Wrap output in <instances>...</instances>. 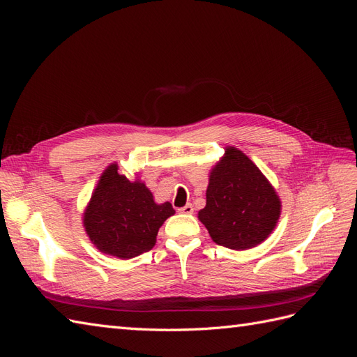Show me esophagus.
Masks as SVG:
<instances>
[{
    "label": "esophagus",
    "instance_id": "1",
    "mask_svg": "<svg viewBox=\"0 0 357 357\" xmlns=\"http://www.w3.org/2000/svg\"><path fill=\"white\" fill-rule=\"evenodd\" d=\"M178 211H180V213H183V214H192V213H193V207H192V204H186L185 207L178 208Z\"/></svg>",
    "mask_w": 357,
    "mask_h": 357
}]
</instances>
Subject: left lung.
Returning a JSON list of instances; mask_svg holds the SVG:
<instances>
[{
  "mask_svg": "<svg viewBox=\"0 0 357 357\" xmlns=\"http://www.w3.org/2000/svg\"><path fill=\"white\" fill-rule=\"evenodd\" d=\"M207 202L198 211L211 240L232 250L264 243L282 214V201L255 162L234 146L210 169Z\"/></svg>",
  "mask_w": 357,
  "mask_h": 357,
  "instance_id": "obj_1",
  "label": "left lung"
}]
</instances>
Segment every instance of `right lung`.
<instances>
[{"label": "right lung", "mask_w": 357, "mask_h": 357, "mask_svg": "<svg viewBox=\"0 0 357 357\" xmlns=\"http://www.w3.org/2000/svg\"><path fill=\"white\" fill-rule=\"evenodd\" d=\"M174 213L168 201L155 202L144 181L126 178L113 162L102 171L84 207L83 226L101 253L132 259L153 248L159 228Z\"/></svg>", "instance_id": "obj_1"}]
</instances>
